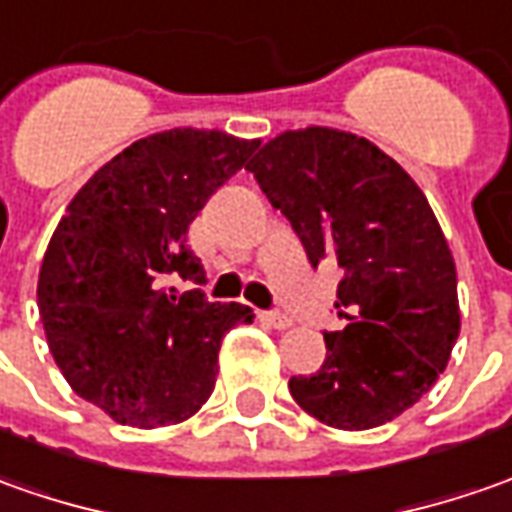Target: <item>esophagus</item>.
Returning <instances> with one entry per match:
<instances>
[{"mask_svg":"<svg viewBox=\"0 0 512 512\" xmlns=\"http://www.w3.org/2000/svg\"><path fill=\"white\" fill-rule=\"evenodd\" d=\"M259 318H262L264 324H270L273 329L293 327V318H290V315H284V312H279V310H264V312H259Z\"/></svg>","mask_w":512,"mask_h":512,"instance_id":"esophagus-1","label":"esophagus"}]
</instances>
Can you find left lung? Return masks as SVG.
<instances>
[{
    "mask_svg": "<svg viewBox=\"0 0 512 512\" xmlns=\"http://www.w3.org/2000/svg\"><path fill=\"white\" fill-rule=\"evenodd\" d=\"M245 168L312 267L344 270L335 310L346 327L324 332L315 375L290 377L293 400L341 431L400 417L459 338L454 256L420 185L366 137L327 126L281 132Z\"/></svg>",
    "mask_w": 512,
    "mask_h": 512,
    "instance_id": "obj_1",
    "label": "left lung"
}]
</instances>
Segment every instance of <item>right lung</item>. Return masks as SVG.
Listing matches in <instances>:
<instances>
[{
    "label": "right lung",
    "instance_id": "obj_1",
    "mask_svg": "<svg viewBox=\"0 0 512 512\" xmlns=\"http://www.w3.org/2000/svg\"><path fill=\"white\" fill-rule=\"evenodd\" d=\"M259 140L168 129L132 143L72 197L39 270L47 346L72 392L135 428L197 414L216 383L225 332L253 324L245 304L177 296L171 276L205 284L188 225Z\"/></svg>",
    "mask_w": 512,
    "mask_h": 512
}]
</instances>
